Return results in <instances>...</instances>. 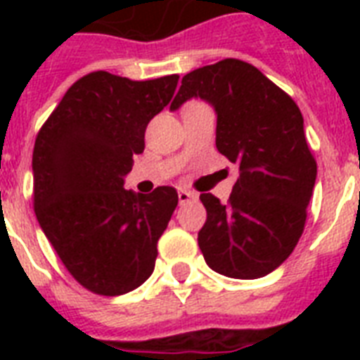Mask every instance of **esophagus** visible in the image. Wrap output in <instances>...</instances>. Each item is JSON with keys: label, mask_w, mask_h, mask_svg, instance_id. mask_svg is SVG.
Wrapping results in <instances>:
<instances>
[{"label": "esophagus", "mask_w": 360, "mask_h": 360, "mask_svg": "<svg viewBox=\"0 0 360 360\" xmlns=\"http://www.w3.org/2000/svg\"><path fill=\"white\" fill-rule=\"evenodd\" d=\"M177 196H179L181 205H183V203H188V202H194V200H198V194H194V192H188V191H179L177 192Z\"/></svg>", "instance_id": "1"}]
</instances>
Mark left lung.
Segmentation results:
<instances>
[{
  "label": "left lung",
  "instance_id": "8db88e82",
  "mask_svg": "<svg viewBox=\"0 0 360 360\" xmlns=\"http://www.w3.org/2000/svg\"><path fill=\"white\" fill-rule=\"evenodd\" d=\"M202 98L217 114V149L239 166L228 203L202 194L207 220L198 233L205 263L230 278L273 273L304 230L318 166L290 95L256 67L224 59L183 76L169 106Z\"/></svg>",
  "mask_w": 360,
  "mask_h": 360
}]
</instances>
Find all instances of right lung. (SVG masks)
<instances>
[{"mask_svg":"<svg viewBox=\"0 0 360 360\" xmlns=\"http://www.w3.org/2000/svg\"><path fill=\"white\" fill-rule=\"evenodd\" d=\"M177 80L134 82L97 70L69 87L39 130L37 220L67 271L93 293H129L155 269L177 192L134 194L123 185L132 157L143 153L147 123L172 101Z\"/></svg>","mask_w":360,"mask_h":360,"instance_id":"add662e5","label":"right lung"}]
</instances>
